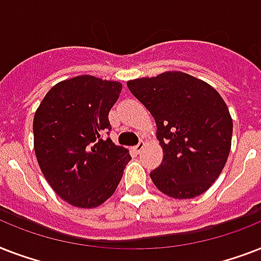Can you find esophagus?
<instances>
[{
	"label": "esophagus",
	"mask_w": 261,
	"mask_h": 261,
	"mask_svg": "<svg viewBox=\"0 0 261 261\" xmlns=\"http://www.w3.org/2000/svg\"><path fill=\"white\" fill-rule=\"evenodd\" d=\"M143 149H145V143H143V141H141V142H139L138 145H137V146L133 147V150H134L135 153H141V151H142Z\"/></svg>",
	"instance_id": "obj_1"
}]
</instances>
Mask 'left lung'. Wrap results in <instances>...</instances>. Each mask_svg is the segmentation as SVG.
Here are the masks:
<instances>
[{"instance_id": "1", "label": "left lung", "mask_w": 261, "mask_h": 261, "mask_svg": "<svg viewBox=\"0 0 261 261\" xmlns=\"http://www.w3.org/2000/svg\"><path fill=\"white\" fill-rule=\"evenodd\" d=\"M157 124L163 163L150 172L163 194L191 199L218 178L231 146L233 120L221 94L182 71L127 81Z\"/></svg>"}]
</instances>
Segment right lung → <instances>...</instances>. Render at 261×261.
I'll return each mask as SVG.
<instances>
[{
  "label": "right lung",
  "instance_id": "obj_1",
  "mask_svg": "<svg viewBox=\"0 0 261 261\" xmlns=\"http://www.w3.org/2000/svg\"><path fill=\"white\" fill-rule=\"evenodd\" d=\"M122 84L77 75L51 88L34 116V147L44 177L58 196L80 208L111 198L131 160L110 138L108 114Z\"/></svg>",
  "mask_w": 261,
  "mask_h": 261
}]
</instances>
